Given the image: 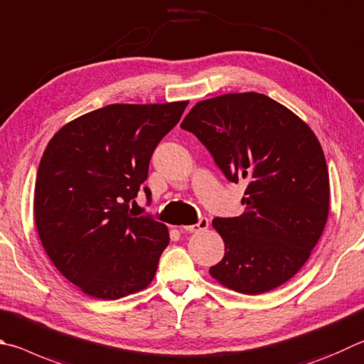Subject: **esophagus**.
<instances>
[{"label":"esophagus","instance_id":"obj_1","mask_svg":"<svg viewBox=\"0 0 364 364\" xmlns=\"http://www.w3.org/2000/svg\"><path fill=\"white\" fill-rule=\"evenodd\" d=\"M208 220L207 218H200L199 221H197L196 224H191V226H183L181 229L186 230V232H200V230H205L208 228Z\"/></svg>","mask_w":364,"mask_h":364}]
</instances>
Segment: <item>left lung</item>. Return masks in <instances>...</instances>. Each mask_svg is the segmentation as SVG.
Wrapping results in <instances>:
<instances>
[{
  "label": "left lung",
  "instance_id": "obj_1",
  "mask_svg": "<svg viewBox=\"0 0 364 364\" xmlns=\"http://www.w3.org/2000/svg\"><path fill=\"white\" fill-rule=\"evenodd\" d=\"M181 129L194 134L229 181L245 180V213L215 218L221 285L261 294L297 274L328 220L329 176L321 144L293 111L256 92L203 100Z\"/></svg>",
  "mask_w": 364,
  "mask_h": 364
}]
</instances>
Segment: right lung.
Returning <instances> with one entry per match:
<instances>
[{
	"mask_svg": "<svg viewBox=\"0 0 364 364\" xmlns=\"http://www.w3.org/2000/svg\"><path fill=\"white\" fill-rule=\"evenodd\" d=\"M186 107L108 105L63 125L49 141L35 183L36 229L58 272L82 293L114 301L154 279L168 229L129 203Z\"/></svg>",
	"mask_w": 364,
	"mask_h": 364,
	"instance_id": "right-lung-1",
	"label": "right lung"
}]
</instances>
